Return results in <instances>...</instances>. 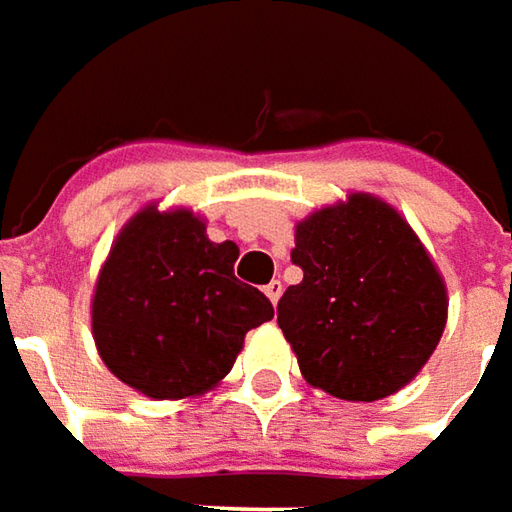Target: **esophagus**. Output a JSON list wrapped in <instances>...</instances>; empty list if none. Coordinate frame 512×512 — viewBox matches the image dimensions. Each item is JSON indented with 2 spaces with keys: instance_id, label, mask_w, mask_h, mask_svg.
<instances>
[{
  "instance_id": "1",
  "label": "esophagus",
  "mask_w": 512,
  "mask_h": 512,
  "mask_svg": "<svg viewBox=\"0 0 512 512\" xmlns=\"http://www.w3.org/2000/svg\"><path fill=\"white\" fill-rule=\"evenodd\" d=\"M282 290H285V285H282L279 279H273V282H270V285L265 287L267 299H270L273 305H279V299H282Z\"/></svg>"
}]
</instances>
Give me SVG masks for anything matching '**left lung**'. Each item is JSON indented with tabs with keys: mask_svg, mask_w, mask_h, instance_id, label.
<instances>
[{
	"mask_svg": "<svg viewBox=\"0 0 512 512\" xmlns=\"http://www.w3.org/2000/svg\"><path fill=\"white\" fill-rule=\"evenodd\" d=\"M302 282L279 299V327L307 384L376 402L413 382L447 325V287L413 227L370 193L296 225Z\"/></svg>",
	"mask_w": 512,
	"mask_h": 512,
	"instance_id": "obj_1",
	"label": "left lung"
}]
</instances>
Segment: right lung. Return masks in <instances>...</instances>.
I'll return each mask as SVG.
<instances>
[{
	"label": "right lung",
	"instance_id": "1",
	"mask_svg": "<svg viewBox=\"0 0 512 512\" xmlns=\"http://www.w3.org/2000/svg\"><path fill=\"white\" fill-rule=\"evenodd\" d=\"M239 247L210 242L187 210L142 207L99 270L90 322L108 370L150 399L202 396L225 379L245 333L273 319L262 290L233 276Z\"/></svg>",
	"mask_w": 512,
	"mask_h": 512
}]
</instances>
